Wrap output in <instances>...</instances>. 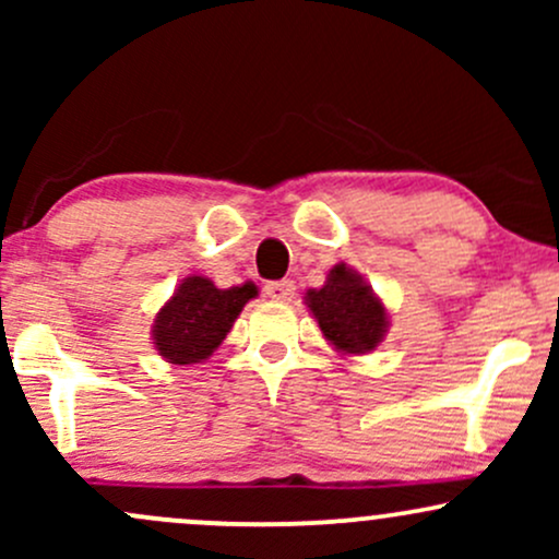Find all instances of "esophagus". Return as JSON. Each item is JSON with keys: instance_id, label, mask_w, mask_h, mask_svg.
Returning <instances> with one entry per match:
<instances>
[{"instance_id": "esophagus-1", "label": "esophagus", "mask_w": 559, "mask_h": 559, "mask_svg": "<svg viewBox=\"0 0 559 559\" xmlns=\"http://www.w3.org/2000/svg\"><path fill=\"white\" fill-rule=\"evenodd\" d=\"M265 294L271 297L273 301H288L294 297V281H271V284L265 286Z\"/></svg>"}]
</instances>
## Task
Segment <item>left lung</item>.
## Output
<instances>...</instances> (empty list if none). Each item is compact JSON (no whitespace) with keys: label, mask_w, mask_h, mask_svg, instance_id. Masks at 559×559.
I'll use <instances>...</instances> for the list:
<instances>
[{"label":"left lung","mask_w":559,"mask_h":559,"mask_svg":"<svg viewBox=\"0 0 559 559\" xmlns=\"http://www.w3.org/2000/svg\"><path fill=\"white\" fill-rule=\"evenodd\" d=\"M305 305L316 316L323 336L344 355H368L389 331L383 301L360 273L346 265L331 267L325 286L310 288Z\"/></svg>","instance_id":"left-lung-1"}]
</instances>
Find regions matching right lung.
<instances>
[{
	"label": "right lung",
	"instance_id": "1",
	"mask_svg": "<svg viewBox=\"0 0 559 559\" xmlns=\"http://www.w3.org/2000/svg\"><path fill=\"white\" fill-rule=\"evenodd\" d=\"M254 297V284L217 288L204 275H189L157 312L152 325L155 349L173 365L207 360L234 329L243 305Z\"/></svg>",
	"mask_w": 559,
	"mask_h": 559
}]
</instances>
